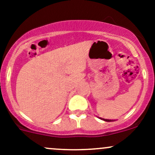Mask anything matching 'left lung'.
Here are the masks:
<instances>
[{"label": "left lung", "instance_id": "left-lung-1", "mask_svg": "<svg viewBox=\"0 0 155 155\" xmlns=\"http://www.w3.org/2000/svg\"><path fill=\"white\" fill-rule=\"evenodd\" d=\"M103 120H104V121H112V120H108V119H103Z\"/></svg>", "mask_w": 155, "mask_h": 155}]
</instances>
